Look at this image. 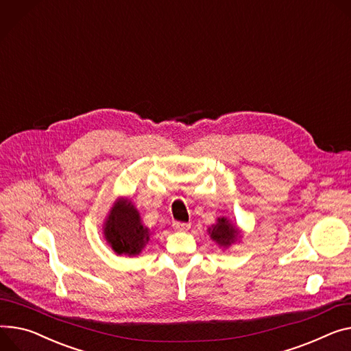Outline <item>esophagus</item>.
Wrapping results in <instances>:
<instances>
[{
	"mask_svg": "<svg viewBox=\"0 0 351 351\" xmlns=\"http://www.w3.org/2000/svg\"><path fill=\"white\" fill-rule=\"evenodd\" d=\"M190 226H191L190 222H188V223H185V222H178V221H174V222H173V228H174L176 230H186V229H190Z\"/></svg>",
	"mask_w": 351,
	"mask_h": 351,
	"instance_id": "esophagus-1",
	"label": "esophagus"
}]
</instances>
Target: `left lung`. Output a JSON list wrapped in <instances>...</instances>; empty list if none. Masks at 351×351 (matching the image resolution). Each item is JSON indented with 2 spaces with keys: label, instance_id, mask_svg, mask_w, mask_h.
Wrapping results in <instances>:
<instances>
[{
  "label": "left lung",
  "instance_id": "obj_1",
  "mask_svg": "<svg viewBox=\"0 0 351 351\" xmlns=\"http://www.w3.org/2000/svg\"><path fill=\"white\" fill-rule=\"evenodd\" d=\"M208 233L210 234V239L223 249H228L240 237V230L225 217L218 218L217 223L208 229Z\"/></svg>",
  "mask_w": 351,
  "mask_h": 351
}]
</instances>
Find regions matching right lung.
<instances>
[{"instance_id": "add662e5", "label": "right lung", "mask_w": 351, "mask_h": 351, "mask_svg": "<svg viewBox=\"0 0 351 351\" xmlns=\"http://www.w3.org/2000/svg\"><path fill=\"white\" fill-rule=\"evenodd\" d=\"M150 234V229L141 221L139 210L129 199H118L104 223L106 243L119 256L141 254Z\"/></svg>"}]
</instances>
